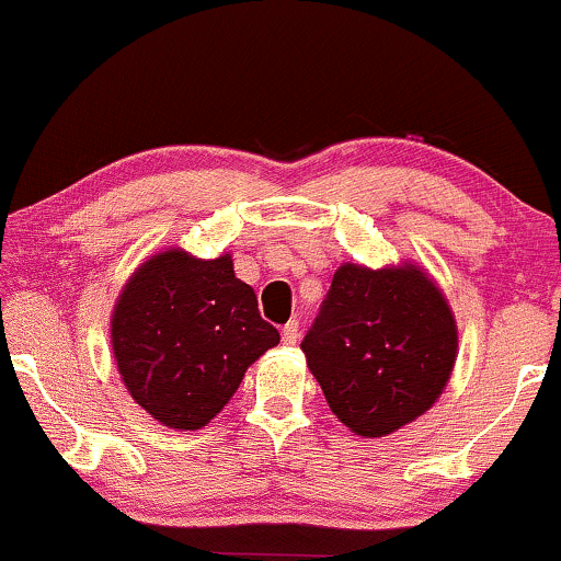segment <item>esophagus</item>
Returning <instances> with one entry per match:
<instances>
[{
	"label": "esophagus",
	"mask_w": 561,
	"mask_h": 561,
	"mask_svg": "<svg viewBox=\"0 0 561 561\" xmlns=\"http://www.w3.org/2000/svg\"><path fill=\"white\" fill-rule=\"evenodd\" d=\"M300 340V329H298V321H287L285 323V329H282V342H285V345H295V342Z\"/></svg>",
	"instance_id": "34e87169"
}]
</instances>
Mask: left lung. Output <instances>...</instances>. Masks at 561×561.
Instances as JSON below:
<instances>
[{"label": "left lung", "mask_w": 561, "mask_h": 561, "mask_svg": "<svg viewBox=\"0 0 561 561\" xmlns=\"http://www.w3.org/2000/svg\"><path fill=\"white\" fill-rule=\"evenodd\" d=\"M332 413L357 436H387L423 415L457 355L455 316L415 266L336 268L302 340Z\"/></svg>", "instance_id": "8db88e82"}]
</instances>
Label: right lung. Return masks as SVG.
Instances as JSON below:
<instances>
[{
  "instance_id": "right-lung-1",
  "label": "right lung",
  "mask_w": 561,
  "mask_h": 561,
  "mask_svg": "<svg viewBox=\"0 0 561 561\" xmlns=\"http://www.w3.org/2000/svg\"><path fill=\"white\" fill-rule=\"evenodd\" d=\"M279 342L232 259L185 251L148 259L127 282L112 319V347L127 391L159 423L206 426L248 366Z\"/></svg>"
}]
</instances>
